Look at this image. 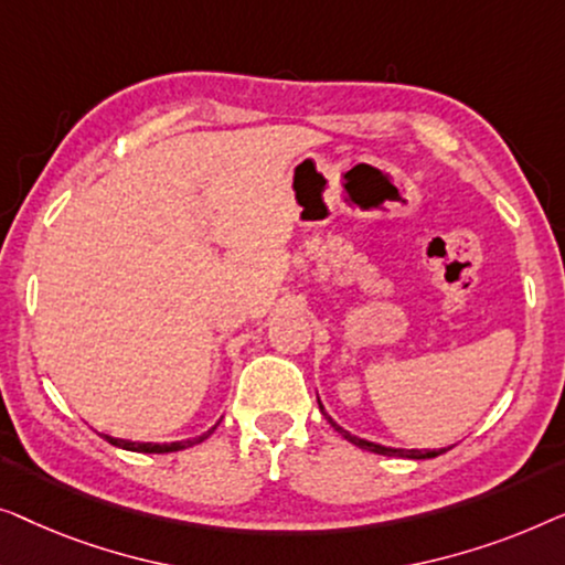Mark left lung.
<instances>
[{
    "label": "left lung",
    "instance_id": "left-lung-1",
    "mask_svg": "<svg viewBox=\"0 0 565 565\" xmlns=\"http://www.w3.org/2000/svg\"><path fill=\"white\" fill-rule=\"evenodd\" d=\"M320 402V399H317ZM320 409H322V404H320ZM324 412V409H322ZM328 423L335 427V430L343 435L345 440H351L353 445H359V448H363V450H371V452H379V456H396V458H435V456H440V452H445V448L443 450H404V448H384V445H376V443H369V440H361V438H355V435H351V433H345L343 427L340 425H335L332 423V419L328 417Z\"/></svg>",
    "mask_w": 565,
    "mask_h": 565
}]
</instances>
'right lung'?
<instances>
[{"mask_svg":"<svg viewBox=\"0 0 565 565\" xmlns=\"http://www.w3.org/2000/svg\"><path fill=\"white\" fill-rule=\"evenodd\" d=\"M212 430H214V427H212ZM212 430H210V433H204V435H200V438H194V440H184V443H163V445H158V443H130V440H117V438H109V435H105V438H107V443L117 445V448L135 450V452H173V450H184V448H189V445H196V443L206 440V438H210V435H212Z\"/></svg>","mask_w":565,"mask_h":565,"instance_id":"1","label":"right lung"}]
</instances>
